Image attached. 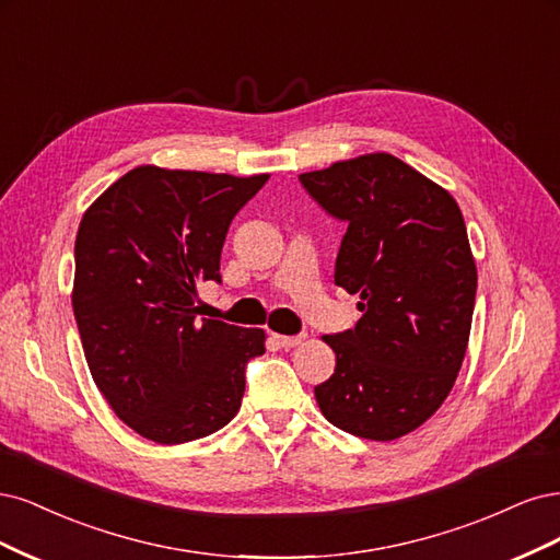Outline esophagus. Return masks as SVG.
Listing matches in <instances>:
<instances>
[{
  "label": "esophagus",
  "instance_id": "1",
  "mask_svg": "<svg viewBox=\"0 0 560 560\" xmlns=\"http://www.w3.org/2000/svg\"><path fill=\"white\" fill-rule=\"evenodd\" d=\"M275 339H277V345L281 347V349H293V347H300L302 341H304V337L302 335H295V337H285V335H275Z\"/></svg>",
  "mask_w": 560,
  "mask_h": 560
}]
</instances>
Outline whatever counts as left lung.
Masks as SVG:
<instances>
[{"mask_svg":"<svg viewBox=\"0 0 560 560\" xmlns=\"http://www.w3.org/2000/svg\"><path fill=\"white\" fill-rule=\"evenodd\" d=\"M300 184L347 223L335 283L363 312L355 328L323 337L337 365L316 402L355 438L398 440L446 400L470 339L477 265L463 213L390 153L335 162Z\"/></svg>","mask_w":560,"mask_h":560,"instance_id":"obj_1","label":"left lung"}]
</instances>
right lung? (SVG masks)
Wrapping results in <instances>:
<instances>
[{
	"label": "right lung",
	"mask_w": 560,
	"mask_h": 560,
	"mask_svg": "<svg viewBox=\"0 0 560 560\" xmlns=\"http://www.w3.org/2000/svg\"><path fill=\"white\" fill-rule=\"evenodd\" d=\"M269 174L232 176L141 165L83 213L74 306L100 393L141 438L184 444L228 425L265 330L197 318V283L221 281L237 211Z\"/></svg>",
	"instance_id": "1"
}]
</instances>
